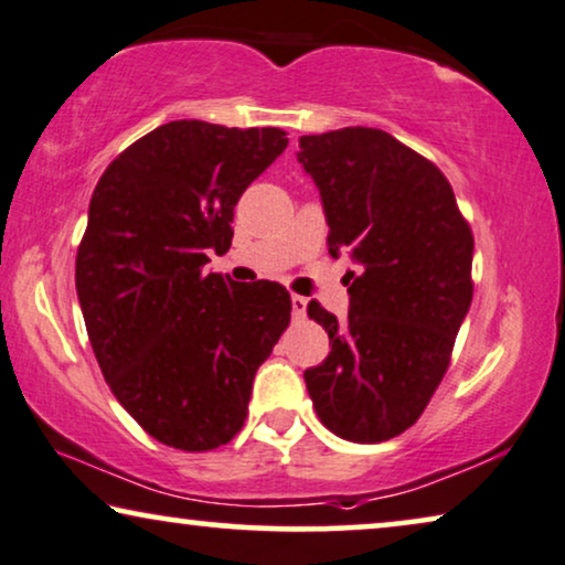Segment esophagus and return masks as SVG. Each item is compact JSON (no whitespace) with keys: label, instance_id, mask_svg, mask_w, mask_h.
I'll use <instances>...</instances> for the list:
<instances>
[{"label":"esophagus","instance_id":"34e87169","mask_svg":"<svg viewBox=\"0 0 565 565\" xmlns=\"http://www.w3.org/2000/svg\"><path fill=\"white\" fill-rule=\"evenodd\" d=\"M291 315H295L297 320L305 318V315H307V297L291 295Z\"/></svg>","mask_w":565,"mask_h":565}]
</instances>
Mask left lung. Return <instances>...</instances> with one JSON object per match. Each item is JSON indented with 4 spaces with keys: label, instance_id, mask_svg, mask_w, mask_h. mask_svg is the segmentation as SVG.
<instances>
[{
    "label": "left lung",
    "instance_id": "left-lung-1",
    "mask_svg": "<svg viewBox=\"0 0 565 565\" xmlns=\"http://www.w3.org/2000/svg\"><path fill=\"white\" fill-rule=\"evenodd\" d=\"M320 188L333 258L349 247V318L310 302L330 353L305 372L322 426L374 445L403 434L445 377L472 302V232L445 172L387 131L349 126L299 139Z\"/></svg>",
    "mask_w": 565,
    "mask_h": 565
}]
</instances>
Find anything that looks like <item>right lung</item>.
<instances>
[{
    "instance_id": "add662e5",
    "label": "right lung",
    "mask_w": 565,
    "mask_h": 565,
    "mask_svg": "<svg viewBox=\"0 0 565 565\" xmlns=\"http://www.w3.org/2000/svg\"><path fill=\"white\" fill-rule=\"evenodd\" d=\"M281 129L170 120L108 164L77 250V297L100 372L162 445L216 449L243 428L253 377L289 326L281 284L206 274Z\"/></svg>"
}]
</instances>
